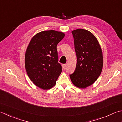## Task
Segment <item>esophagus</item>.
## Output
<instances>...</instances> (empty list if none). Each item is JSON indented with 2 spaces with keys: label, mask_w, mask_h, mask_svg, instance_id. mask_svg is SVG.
Instances as JSON below:
<instances>
[{
  "label": "esophagus",
  "mask_w": 122,
  "mask_h": 122,
  "mask_svg": "<svg viewBox=\"0 0 122 122\" xmlns=\"http://www.w3.org/2000/svg\"><path fill=\"white\" fill-rule=\"evenodd\" d=\"M63 69L66 70V68H67V65H66V64H65V65H63Z\"/></svg>",
  "instance_id": "obj_1"
}]
</instances>
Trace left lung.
Listing matches in <instances>:
<instances>
[{"instance_id":"obj_1","label":"left lung","mask_w":122,"mask_h":122,"mask_svg":"<svg viewBox=\"0 0 122 122\" xmlns=\"http://www.w3.org/2000/svg\"><path fill=\"white\" fill-rule=\"evenodd\" d=\"M77 63L74 73L70 74L74 85L85 88L93 84L103 68V54L100 44L92 33L84 29L72 31Z\"/></svg>"}]
</instances>
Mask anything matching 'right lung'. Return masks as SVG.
Returning a JSON list of instances; mask_svg holds the SVG:
<instances>
[{"label":"right lung","instance_id":"add662e5","mask_svg":"<svg viewBox=\"0 0 122 122\" xmlns=\"http://www.w3.org/2000/svg\"><path fill=\"white\" fill-rule=\"evenodd\" d=\"M65 34L46 30L36 34L27 48L25 63L28 77L34 84L43 89H49L56 84L62 71L58 62L57 45Z\"/></svg>","mask_w":122,"mask_h":122}]
</instances>
